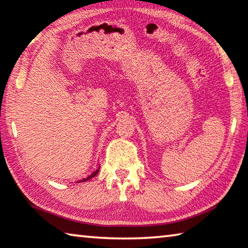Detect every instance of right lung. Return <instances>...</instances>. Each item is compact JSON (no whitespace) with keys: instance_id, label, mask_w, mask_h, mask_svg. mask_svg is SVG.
I'll use <instances>...</instances> for the list:
<instances>
[{"instance_id":"1","label":"right lung","mask_w":248,"mask_h":248,"mask_svg":"<svg viewBox=\"0 0 248 248\" xmlns=\"http://www.w3.org/2000/svg\"><path fill=\"white\" fill-rule=\"evenodd\" d=\"M99 169H100V168H98L97 170H95V171L93 172V173H90V174L87 176V178H85V179H81L80 181H77V182H78V183H79V182H86V181H88V180H90V179H92V178H93V176H95V175H97V174H98V172H99Z\"/></svg>"}]
</instances>
